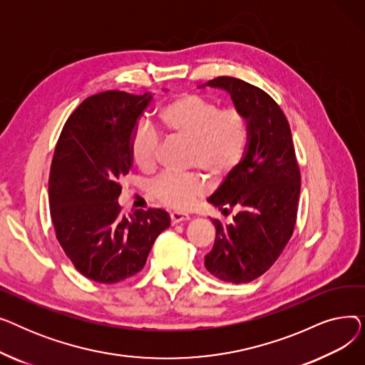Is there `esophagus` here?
Listing matches in <instances>:
<instances>
[{
  "instance_id": "1",
  "label": "esophagus",
  "mask_w": 365,
  "mask_h": 365,
  "mask_svg": "<svg viewBox=\"0 0 365 365\" xmlns=\"http://www.w3.org/2000/svg\"><path fill=\"white\" fill-rule=\"evenodd\" d=\"M170 220H171V225H178L180 222L189 220V216L183 213H170Z\"/></svg>"
}]
</instances>
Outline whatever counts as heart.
<instances>
[{"label":"heart","instance_id":"heart-1","mask_svg":"<svg viewBox=\"0 0 365 365\" xmlns=\"http://www.w3.org/2000/svg\"><path fill=\"white\" fill-rule=\"evenodd\" d=\"M167 131L189 140L187 165L204 171L219 185L232 175L244 160L250 142V121L238 108L220 110L215 102L198 94H183L165 105L160 113ZM158 133L140 127L131 138V157L143 171L155 168L158 161ZM205 180L197 173H164L153 180L150 192L157 201L173 210L192 208L205 190Z\"/></svg>","mask_w":365,"mask_h":365}]
</instances>
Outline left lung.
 I'll list each match as a JSON object with an SVG mask.
<instances>
[{"label": "left lung", "instance_id": "left-lung-1", "mask_svg": "<svg viewBox=\"0 0 365 365\" xmlns=\"http://www.w3.org/2000/svg\"><path fill=\"white\" fill-rule=\"evenodd\" d=\"M202 87L226 91L250 121V142L241 164L219 185L208 202L232 220L216 226L207 271L226 282H250L263 275L293 235L300 195V171L284 112L262 88L232 76Z\"/></svg>", "mask_w": 365, "mask_h": 365}]
</instances>
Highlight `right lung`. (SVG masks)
I'll list each match as a JSON object with an SVG mask.
<instances>
[{
  "label": "right lung",
  "mask_w": 365,
  "mask_h": 365,
  "mask_svg": "<svg viewBox=\"0 0 365 365\" xmlns=\"http://www.w3.org/2000/svg\"><path fill=\"white\" fill-rule=\"evenodd\" d=\"M152 101L110 90L76 108L57 140L48 201L56 238L76 271L113 284L136 275L157 237L170 226L161 208L123 215L121 178L133 167L131 138Z\"/></svg>",
  "instance_id": "right-lung-1"
}]
</instances>
